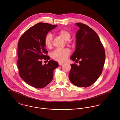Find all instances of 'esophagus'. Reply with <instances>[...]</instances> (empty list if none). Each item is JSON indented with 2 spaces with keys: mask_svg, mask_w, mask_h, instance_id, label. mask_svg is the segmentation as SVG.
<instances>
[{
  "mask_svg": "<svg viewBox=\"0 0 120 120\" xmlns=\"http://www.w3.org/2000/svg\"><path fill=\"white\" fill-rule=\"evenodd\" d=\"M58 63H59V65L60 66H61V65L63 64V62H59Z\"/></svg>",
  "mask_w": 120,
  "mask_h": 120,
  "instance_id": "1",
  "label": "esophagus"
}]
</instances>
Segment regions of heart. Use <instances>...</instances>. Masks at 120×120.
<instances>
[{"instance_id":"1","label":"heart","mask_w":120,"mask_h":120,"mask_svg":"<svg viewBox=\"0 0 120 120\" xmlns=\"http://www.w3.org/2000/svg\"><path fill=\"white\" fill-rule=\"evenodd\" d=\"M58 34L65 41L68 42L71 38V33L67 29L60 30L57 32ZM44 43L45 47L49 49H51L52 45V36L50 33L47 34L44 37ZM70 50L68 48L61 49H56L51 54L52 58L56 61H63L70 55Z\"/></svg>"}]
</instances>
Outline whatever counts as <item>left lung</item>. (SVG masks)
I'll list each match as a JSON object with an SVG mask.
<instances>
[{"mask_svg":"<svg viewBox=\"0 0 120 120\" xmlns=\"http://www.w3.org/2000/svg\"><path fill=\"white\" fill-rule=\"evenodd\" d=\"M79 28L76 34V49L71 57L73 61L69 79L74 85L88 87L93 84L103 71L105 52L98 35L85 24L77 22Z\"/></svg>","mask_w":120,"mask_h":120,"instance_id":"obj_1","label":"left lung"}]
</instances>
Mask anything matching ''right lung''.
I'll return each instance as SVG.
<instances>
[{
  "instance_id": "obj_1",
  "label": "right lung",
  "mask_w": 120,
  "mask_h": 120,
  "mask_svg": "<svg viewBox=\"0 0 120 120\" xmlns=\"http://www.w3.org/2000/svg\"><path fill=\"white\" fill-rule=\"evenodd\" d=\"M56 26L39 22L27 30L18 41L19 74L24 82L34 88H41L49 84L52 79L54 70L58 67V62L52 60L48 64H42V60L48 61L50 58L44 43V37Z\"/></svg>"
}]
</instances>
